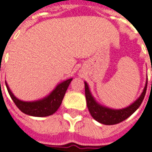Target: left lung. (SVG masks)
Instances as JSON below:
<instances>
[{
  "label": "left lung",
  "instance_id": "8db88e82",
  "mask_svg": "<svg viewBox=\"0 0 152 152\" xmlns=\"http://www.w3.org/2000/svg\"><path fill=\"white\" fill-rule=\"evenodd\" d=\"M84 84H85V96H86V100H87V105H88L90 114L97 122H100L102 124H105V125L117 124L119 122L124 121L125 119H127L132 115L141 104L145 95L146 88H147V83H146L140 97L135 102L133 103L131 105H129V107L122 110H112L109 109L107 107H104L96 102L89 91L87 83H84Z\"/></svg>",
  "mask_w": 152,
  "mask_h": 152
}]
</instances>
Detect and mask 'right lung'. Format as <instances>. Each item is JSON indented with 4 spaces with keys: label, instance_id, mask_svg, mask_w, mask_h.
<instances>
[{
    "label": "right lung",
    "instance_id": "add662e5",
    "mask_svg": "<svg viewBox=\"0 0 152 152\" xmlns=\"http://www.w3.org/2000/svg\"><path fill=\"white\" fill-rule=\"evenodd\" d=\"M72 81V78L64 81L62 83L58 84L49 95L44 98L41 100L33 101V102H24L22 100L18 99L15 96L12 94L11 90L8 88L7 84L6 83L7 88L8 91V94L13 100L17 107L24 114L32 116H48L53 115L54 112H56L57 110L60 106L64 96L65 94V92L69 87V83ZM1 85V81H0Z\"/></svg>",
    "mask_w": 152,
    "mask_h": 152
}]
</instances>
